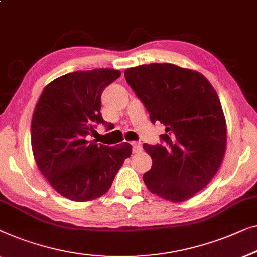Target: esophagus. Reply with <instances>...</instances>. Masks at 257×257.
Here are the masks:
<instances>
[{"label": "esophagus", "mask_w": 257, "mask_h": 257, "mask_svg": "<svg viewBox=\"0 0 257 257\" xmlns=\"http://www.w3.org/2000/svg\"><path fill=\"white\" fill-rule=\"evenodd\" d=\"M132 151H133V153H139V152L143 151L141 144L140 143H132Z\"/></svg>", "instance_id": "esophagus-1"}]
</instances>
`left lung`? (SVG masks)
<instances>
[{"label":"left lung","instance_id":"left-lung-1","mask_svg":"<svg viewBox=\"0 0 257 257\" xmlns=\"http://www.w3.org/2000/svg\"><path fill=\"white\" fill-rule=\"evenodd\" d=\"M124 74L151 121L166 127L161 143L143 146L153 161L145 184L170 202L191 198L224 159L227 133L217 92L200 73L172 64L141 65Z\"/></svg>","mask_w":257,"mask_h":257}]
</instances>
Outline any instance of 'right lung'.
<instances>
[{
  "label": "right lung",
  "instance_id": "right-lung-1",
  "mask_svg": "<svg viewBox=\"0 0 257 257\" xmlns=\"http://www.w3.org/2000/svg\"><path fill=\"white\" fill-rule=\"evenodd\" d=\"M120 72L99 68L74 72L48 83L31 122V145L38 168L55 191L74 202L98 198L109 190L132 146L110 147L89 140L102 124L104 88Z\"/></svg>",
  "mask_w": 257,
  "mask_h": 257
}]
</instances>
